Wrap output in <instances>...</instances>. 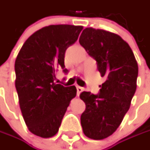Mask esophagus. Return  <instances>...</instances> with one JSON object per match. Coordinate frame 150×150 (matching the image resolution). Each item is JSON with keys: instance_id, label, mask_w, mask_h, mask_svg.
<instances>
[{"instance_id": "esophagus-1", "label": "esophagus", "mask_w": 150, "mask_h": 150, "mask_svg": "<svg viewBox=\"0 0 150 150\" xmlns=\"http://www.w3.org/2000/svg\"><path fill=\"white\" fill-rule=\"evenodd\" d=\"M76 88H77V93H78V96H79V94L83 91V88L82 87H80V86H76Z\"/></svg>"}]
</instances>
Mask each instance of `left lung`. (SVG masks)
I'll list each match as a JSON object with an SVG mask.
<instances>
[{
  "label": "left lung",
  "instance_id": "left-lung-1",
  "mask_svg": "<svg viewBox=\"0 0 150 150\" xmlns=\"http://www.w3.org/2000/svg\"><path fill=\"white\" fill-rule=\"evenodd\" d=\"M79 43L106 78L98 95L85 91L80 94L86 104L81 115L84 134L100 140L112 135L129 109L137 88L138 63L129 45L115 33L87 27Z\"/></svg>",
  "mask_w": 150,
  "mask_h": 150
}]
</instances>
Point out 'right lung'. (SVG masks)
Listing matches in <instances>:
<instances>
[{"label": "right lung", "instance_id": "obj_1", "mask_svg": "<svg viewBox=\"0 0 150 150\" xmlns=\"http://www.w3.org/2000/svg\"><path fill=\"white\" fill-rule=\"evenodd\" d=\"M82 26L50 25L34 32L21 47L15 62V85L24 121L29 131L51 138L59 129L70 102L77 95L75 86L56 84L55 72H65L64 56L75 43Z\"/></svg>", "mask_w": 150, "mask_h": 150}]
</instances>
